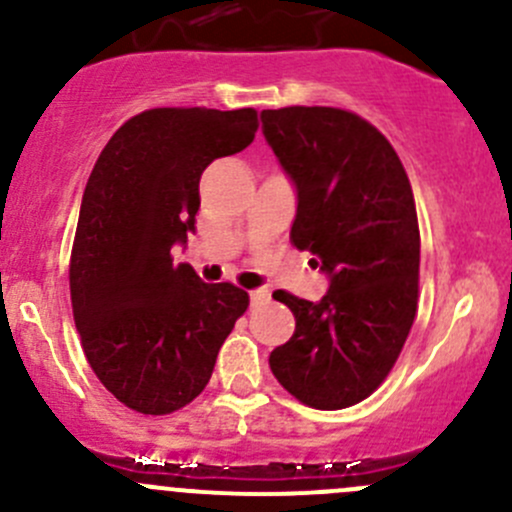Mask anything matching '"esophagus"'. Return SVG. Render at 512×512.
<instances>
[{
  "label": "esophagus",
  "mask_w": 512,
  "mask_h": 512,
  "mask_svg": "<svg viewBox=\"0 0 512 512\" xmlns=\"http://www.w3.org/2000/svg\"><path fill=\"white\" fill-rule=\"evenodd\" d=\"M267 299H270V289H252L250 292V302L255 304H262V302H267Z\"/></svg>",
  "instance_id": "34e87169"
}]
</instances>
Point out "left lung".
Instances as JSON below:
<instances>
[{"label":"left lung","mask_w":512,"mask_h":512,"mask_svg":"<svg viewBox=\"0 0 512 512\" xmlns=\"http://www.w3.org/2000/svg\"><path fill=\"white\" fill-rule=\"evenodd\" d=\"M262 133L297 188L289 240L329 275L319 302L275 292L294 334L270 354L282 386L312 409L359 404L399 359L418 302L416 203L391 143L352 111H262Z\"/></svg>","instance_id":"obj_1"}]
</instances>
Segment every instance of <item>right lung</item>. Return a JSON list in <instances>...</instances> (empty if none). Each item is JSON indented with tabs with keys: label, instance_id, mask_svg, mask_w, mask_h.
Wrapping results in <instances>:
<instances>
[{
	"label": "right lung",
	"instance_id": "1",
	"mask_svg": "<svg viewBox=\"0 0 512 512\" xmlns=\"http://www.w3.org/2000/svg\"><path fill=\"white\" fill-rule=\"evenodd\" d=\"M257 131L255 108H151L128 118L98 156L81 200L69 285L86 359L138 414L183 409L208 386L250 297L205 285L173 245L200 208V175Z\"/></svg>",
	"mask_w": 512,
	"mask_h": 512
}]
</instances>
